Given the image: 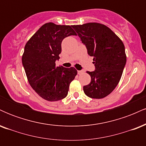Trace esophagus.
Wrapping results in <instances>:
<instances>
[{"label": "esophagus", "mask_w": 146, "mask_h": 146, "mask_svg": "<svg viewBox=\"0 0 146 146\" xmlns=\"http://www.w3.org/2000/svg\"><path fill=\"white\" fill-rule=\"evenodd\" d=\"M78 75L82 74V73H84V71H78Z\"/></svg>", "instance_id": "esophagus-1"}]
</instances>
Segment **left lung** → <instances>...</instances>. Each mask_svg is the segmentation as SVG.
<instances>
[{
  "label": "left lung",
  "mask_w": 146,
  "mask_h": 146,
  "mask_svg": "<svg viewBox=\"0 0 146 146\" xmlns=\"http://www.w3.org/2000/svg\"><path fill=\"white\" fill-rule=\"evenodd\" d=\"M88 53L93 57L95 71H86L91 80L83 87L84 93L93 99H102L113 92L119 82L126 62L123 42L106 25L88 23L72 25Z\"/></svg>",
  "instance_id": "8db88e82"
}]
</instances>
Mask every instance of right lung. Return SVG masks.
<instances>
[{"label": "right lung", "mask_w": 146, "mask_h": 146, "mask_svg": "<svg viewBox=\"0 0 146 146\" xmlns=\"http://www.w3.org/2000/svg\"><path fill=\"white\" fill-rule=\"evenodd\" d=\"M77 33L69 25L45 23L27 41L22 62L30 86L46 101L55 102L67 96L70 84L78 71L74 67L57 66L63 39Z\"/></svg>", "instance_id": "add662e5"}]
</instances>
